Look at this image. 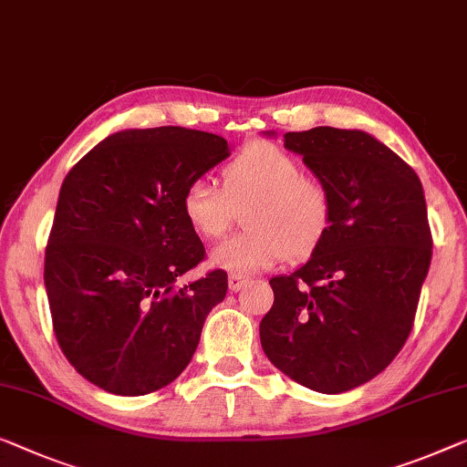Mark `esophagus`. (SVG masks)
<instances>
[{
	"instance_id": "1",
	"label": "esophagus",
	"mask_w": 467,
	"mask_h": 467,
	"mask_svg": "<svg viewBox=\"0 0 467 467\" xmlns=\"http://www.w3.org/2000/svg\"><path fill=\"white\" fill-rule=\"evenodd\" d=\"M247 283H249L247 276H241V275L228 276V287H231V291H241Z\"/></svg>"
}]
</instances>
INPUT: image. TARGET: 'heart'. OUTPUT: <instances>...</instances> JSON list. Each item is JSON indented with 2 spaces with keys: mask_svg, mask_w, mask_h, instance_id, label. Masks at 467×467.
I'll return each mask as SVG.
<instances>
[{
  "mask_svg": "<svg viewBox=\"0 0 467 467\" xmlns=\"http://www.w3.org/2000/svg\"><path fill=\"white\" fill-rule=\"evenodd\" d=\"M241 207L249 231L212 249V266L252 275L285 260H304L321 245L331 224V197L300 161L273 142L255 140L222 167V186L199 176L182 194L184 218L205 239L231 228Z\"/></svg>",
  "mask_w": 467,
  "mask_h": 467,
  "instance_id": "obj_1",
  "label": "heart"
}]
</instances>
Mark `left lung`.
<instances>
[{
    "instance_id": "8db88e82",
    "label": "left lung",
    "mask_w": 467,
    "mask_h": 467,
    "mask_svg": "<svg viewBox=\"0 0 467 467\" xmlns=\"http://www.w3.org/2000/svg\"><path fill=\"white\" fill-rule=\"evenodd\" d=\"M285 149L329 192L331 224L304 266L270 278L260 342L297 384L342 394L384 371L411 333L432 260L426 197L411 167L363 130L287 131Z\"/></svg>"
}]
</instances>
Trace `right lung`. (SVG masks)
Listing matches in <instances>:
<instances>
[{
    "label": "right lung",
    "mask_w": 467,
    "mask_h": 467,
    "mask_svg": "<svg viewBox=\"0 0 467 467\" xmlns=\"http://www.w3.org/2000/svg\"><path fill=\"white\" fill-rule=\"evenodd\" d=\"M226 157L222 136L165 125L110 134L67 173L44 283L60 350L94 386L142 396L191 363L228 276L176 283L205 255L182 194Z\"/></svg>",
    "instance_id": "obj_1"
}]
</instances>
